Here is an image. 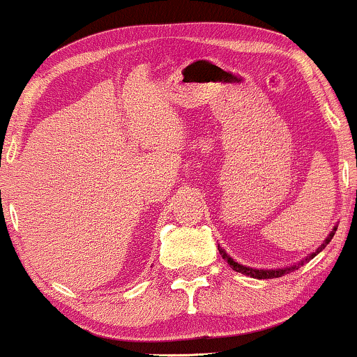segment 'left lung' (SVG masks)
Segmentation results:
<instances>
[{"label": "left lung", "instance_id": "left-lung-1", "mask_svg": "<svg viewBox=\"0 0 357 357\" xmlns=\"http://www.w3.org/2000/svg\"><path fill=\"white\" fill-rule=\"evenodd\" d=\"M336 230H337V225H334L333 230H331V232L328 234V237H326V241L322 242V244H321L319 247H317V249L314 250V252H311L309 255H305L303 261H299L297 264H292V266L278 267V269H255V267L242 266V264H238L237 261H234V259L230 257V255H229L227 252H225L224 247H220V244L217 245V247H219V252H220V255H222V259H225V261H227V264L230 266V269H234L236 272H241V274L249 275V278H254V279H275V278H282L284 274H289V272L299 269L301 266H304L305 262H309V261H311V259L316 257L317 254L322 252V250L326 249V245H328L329 242H331V238L334 237V234H336Z\"/></svg>", "mask_w": 357, "mask_h": 357}]
</instances>
